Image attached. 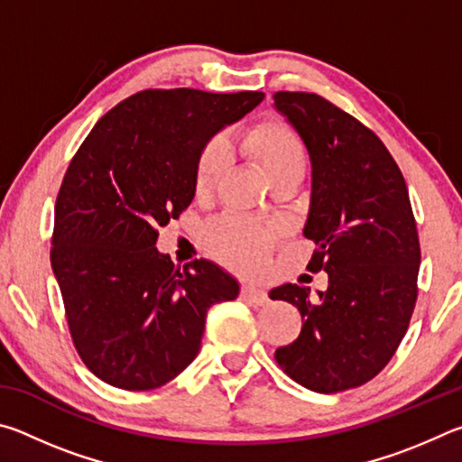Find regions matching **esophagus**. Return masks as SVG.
<instances>
[{"label":"esophagus","mask_w":462,"mask_h":462,"mask_svg":"<svg viewBox=\"0 0 462 462\" xmlns=\"http://www.w3.org/2000/svg\"><path fill=\"white\" fill-rule=\"evenodd\" d=\"M240 295L245 297L246 301L254 303V306H264V303L269 301L267 291H264V289H261V287H253V285H245V287H242Z\"/></svg>","instance_id":"1"}]
</instances>
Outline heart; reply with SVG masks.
<instances>
[{
	"instance_id": "obj_1",
	"label": "heart",
	"mask_w": 462,
	"mask_h": 462,
	"mask_svg": "<svg viewBox=\"0 0 462 462\" xmlns=\"http://www.w3.org/2000/svg\"><path fill=\"white\" fill-rule=\"evenodd\" d=\"M238 146L245 156L259 167L271 185L285 179L301 183L308 171V151L301 138L275 118H264L242 132ZM228 169V148L220 138H212L201 148L193 167V191L208 198ZM277 230L242 217H224L206 232V246L216 259L240 273H259L267 264Z\"/></svg>"
}]
</instances>
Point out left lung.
Wrapping results in <instances>:
<instances>
[{
  "instance_id": "left-lung-1",
  "label": "left lung",
  "mask_w": 462,
  "mask_h": 462,
  "mask_svg": "<svg viewBox=\"0 0 462 462\" xmlns=\"http://www.w3.org/2000/svg\"><path fill=\"white\" fill-rule=\"evenodd\" d=\"M275 107L308 146L311 201L303 236L316 242L308 269L328 289L285 283L269 293L300 310L303 326L275 358L318 393L365 385L408 332L418 300L420 240L405 179L387 146L332 101L277 91Z\"/></svg>"
}]
</instances>
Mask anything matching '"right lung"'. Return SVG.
Masks as SVG:
<instances>
[{"label":"right lung","mask_w":462,"mask_h":462,"mask_svg":"<svg viewBox=\"0 0 462 462\" xmlns=\"http://www.w3.org/2000/svg\"><path fill=\"white\" fill-rule=\"evenodd\" d=\"M263 97L140 91L75 152L54 206L51 264L77 353L109 385L148 391L175 379L199 353L208 310L238 297L217 264L175 267L154 245L193 199L201 148Z\"/></svg>","instance_id":"1"}]
</instances>
